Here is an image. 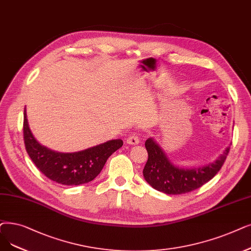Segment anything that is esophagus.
I'll return each mask as SVG.
<instances>
[{
	"instance_id": "obj_1",
	"label": "esophagus",
	"mask_w": 251,
	"mask_h": 251,
	"mask_svg": "<svg viewBox=\"0 0 251 251\" xmlns=\"http://www.w3.org/2000/svg\"><path fill=\"white\" fill-rule=\"evenodd\" d=\"M139 143V138L136 135L135 132H131L128 137H127V144L128 145H137Z\"/></svg>"
}]
</instances>
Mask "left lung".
Returning <instances> with one entry per match:
<instances>
[{
	"label": "left lung",
	"mask_w": 251,
	"mask_h": 251,
	"mask_svg": "<svg viewBox=\"0 0 251 251\" xmlns=\"http://www.w3.org/2000/svg\"><path fill=\"white\" fill-rule=\"evenodd\" d=\"M146 149L149 158L143 171L144 177L151 187L168 195L186 194L202 187L221 170L230 151V147H227L210 164L187 169L174 166L152 138L146 141Z\"/></svg>",
	"instance_id": "8db88e82"
}]
</instances>
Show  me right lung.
Wrapping results in <instances>:
<instances>
[{
  "mask_svg": "<svg viewBox=\"0 0 251 251\" xmlns=\"http://www.w3.org/2000/svg\"><path fill=\"white\" fill-rule=\"evenodd\" d=\"M24 139L27 154L37 168L49 179L64 186H79L93 180L106 160L123 146L121 139L75 152H58L40 145L31 134L26 114L24 115Z\"/></svg>",
  "mask_w": 251,
  "mask_h": 251,
  "instance_id": "1",
  "label": "right lung"
}]
</instances>
